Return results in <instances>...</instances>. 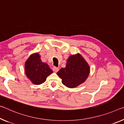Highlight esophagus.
I'll list each match as a JSON object with an SVG mask.
<instances>
[{
	"label": "esophagus",
	"mask_w": 124,
	"mask_h": 124,
	"mask_svg": "<svg viewBox=\"0 0 124 124\" xmlns=\"http://www.w3.org/2000/svg\"><path fill=\"white\" fill-rule=\"evenodd\" d=\"M59 70V68L58 67H54L53 68V70L55 72H57Z\"/></svg>",
	"instance_id": "esophagus-1"
}]
</instances>
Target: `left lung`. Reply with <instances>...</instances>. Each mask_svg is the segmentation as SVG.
<instances>
[{
    "label": "left lung",
    "mask_w": 124,
    "mask_h": 124,
    "mask_svg": "<svg viewBox=\"0 0 124 124\" xmlns=\"http://www.w3.org/2000/svg\"><path fill=\"white\" fill-rule=\"evenodd\" d=\"M90 67L86 61L79 54L71 55L67 61L65 68L57 73L62 83L68 88L77 87L87 79Z\"/></svg>",
    "instance_id": "left-lung-1"
}]
</instances>
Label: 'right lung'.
I'll use <instances>...</instances> for the list:
<instances>
[{
	"label": "right lung",
	"instance_id": "right-lung-1",
	"mask_svg": "<svg viewBox=\"0 0 124 124\" xmlns=\"http://www.w3.org/2000/svg\"><path fill=\"white\" fill-rule=\"evenodd\" d=\"M25 72L33 84L39 85L44 83L53 71L47 64L41 61L39 53H36L31 54L25 62Z\"/></svg>",
	"mask_w": 124,
	"mask_h": 124
}]
</instances>
